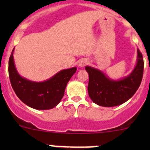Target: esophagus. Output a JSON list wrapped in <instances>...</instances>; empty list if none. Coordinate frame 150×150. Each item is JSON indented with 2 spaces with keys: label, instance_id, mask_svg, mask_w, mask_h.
Here are the masks:
<instances>
[{
  "label": "esophagus",
  "instance_id": "1",
  "mask_svg": "<svg viewBox=\"0 0 150 150\" xmlns=\"http://www.w3.org/2000/svg\"><path fill=\"white\" fill-rule=\"evenodd\" d=\"M88 62L87 59H82L81 60H80L79 63H78V66L81 67H83L86 66V64H88Z\"/></svg>",
  "mask_w": 150,
  "mask_h": 150
}]
</instances>
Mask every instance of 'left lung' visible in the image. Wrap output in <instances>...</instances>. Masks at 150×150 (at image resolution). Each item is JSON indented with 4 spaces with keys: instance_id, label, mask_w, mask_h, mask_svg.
Returning <instances> with one entry per match:
<instances>
[{
    "instance_id": "8db88e82",
    "label": "left lung",
    "mask_w": 150,
    "mask_h": 150,
    "mask_svg": "<svg viewBox=\"0 0 150 150\" xmlns=\"http://www.w3.org/2000/svg\"><path fill=\"white\" fill-rule=\"evenodd\" d=\"M89 75L88 92L95 104L102 107L120 105L131 99L142 82L144 72L143 56L137 50V63L134 70L126 78L113 81L97 69L86 67Z\"/></svg>"
}]
</instances>
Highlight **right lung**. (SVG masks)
Wrapping results in <instances>:
<instances>
[{"mask_svg":"<svg viewBox=\"0 0 150 150\" xmlns=\"http://www.w3.org/2000/svg\"><path fill=\"white\" fill-rule=\"evenodd\" d=\"M8 61V75L16 96L25 104L35 110H49L60 102L64 94L67 84L76 67L63 69L43 82H33L19 75L15 67L13 53Z\"/></svg>","mask_w":150,"mask_h":150,"instance_id":"add662e5","label":"right lung"}]
</instances>
